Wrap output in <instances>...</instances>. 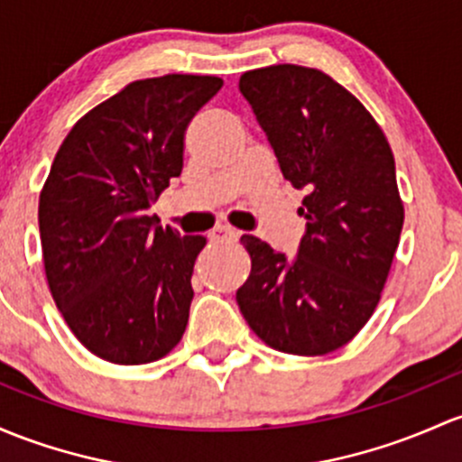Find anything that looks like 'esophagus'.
Wrapping results in <instances>:
<instances>
[{
  "instance_id": "esophagus-1",
  "label": "esophagus",
  "mask_w": 462,
  "mask_h": 462,
  "mask_svg": "<svg viewBox=\"0 0 462 462\" xmlns=\"http://www.w3.org/2000/svg\"><path fill=\"white\" fill-rule=\"evenodd\" d=\"M211 240L213 242H236L240 237V231L233 229L229 225H217L216 229L211 231Z\"/></svg>"
}]
</instances>
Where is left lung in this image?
I'll return each instance as SVG.
<instances>
[{"instance_id":"8db88e82","label":"left lung","mask_w":462,"mask_h":462,"mask_svg":"<svg viewBox=\"0 0 462 462\" xmlns=\"http://www.w3.org/2000/svg\"><path fill=\"white\" fill-rule=\"evenodd\" d=\"M240 92L280 170L306 189L297 255L242 236L251 275L236 292L251 330L271 348L317 356L346 346L381 300L403 229L390 143L356 97L315 68H260Z\"/></svg>"}]
</instances>
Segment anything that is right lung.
Segmentation results:
<instances>
[{
	"label": "right lung",
	"instance_id": "add662e5",
	"mask_svg": "<svg viewBox=\"0 0 462 462\" xmlns=\"http://www.w3.org/2000/svg\"><path fill=\"white\" fill-rule=\"evenodd\" d=\"M222 79L165 74L123 88L59 147L39 196L52 300L92 355L152 364L182 339L207 237L161 226L147 209L180 176L185 132Z\"/></svg>",
	"mask_w": 462,
	"mask_h": 462
}]
</instances>
